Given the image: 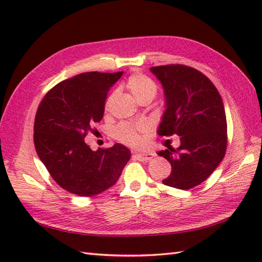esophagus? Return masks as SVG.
<instances>
[{"label": "esophagus", "mask_w": 262, "mask_h": 262, "mask_svg": "<svg viewBox=\"0 0 262 262\" xmlns=\"http://www.w3.org/2000/svg\"><path fill=\"white\" fill-rule=\"evenodd\" d=\"M134 157L138 161H142V162H147V161H151L155 157V154L152 153V152H148V153H136Z\"/></svg>", "instance_id": "34e87169"}]
</instances>
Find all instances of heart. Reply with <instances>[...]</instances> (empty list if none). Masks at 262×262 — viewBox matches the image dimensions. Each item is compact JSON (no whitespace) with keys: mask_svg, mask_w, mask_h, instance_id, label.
Listing matches in <instances>:
<instances>
[{"mask_svg":"<svg viewBox=\"0 0 262 262\" xmlns=\"http://www.w3.org/2000/svg\"><path fill=\"white\" fill-rule=\"evenodd\" d=\"M126 86L134 98L140 101L142 99L154 98L158 93V86L153 80L143 74H133L126 82ZM147 124L140 122L137 125H132L128 122L120 124L116 129V136L121 142L129 144L133 146H141L143 140L140 133L146 130Z\"/></svg>","mask_w":262,"mask_h":262,"instance_id":"b5f03b06","label":"heart"}]
</instances>
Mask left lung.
Masks as SVG:
<instances>
[{
    "label": "left lung",
    "instance_id": "8db88e82",
    "mask_svg": "<svg viewBox=\"0 0 262 262\" xmlns=\"http://www.w3.org/2000/svg\"><path fill=\"white\" fill-rule=\"evenodd\" d=\"M149 71L164 92L159 135L180 137L177 149L158 153L172 166L163 183L187 190L207 179L224 158L227 124L223 100L207 76L189 66H155Z\"/></svg>",
    "mask_w": 262,
    "mask_h": 262
}]
</instances>
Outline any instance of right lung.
Returning <instances> with one entry per match:
<instances>
[{"mask_svg": "<svg viewBox=\"0 0 262 262\" xmlns=\"http://www.w3.org/2000/svg\"><path fill=\"white\" fill-rule=\"evenodd\" d=\"M124 72H86L62 81L49 91L37 110L33 142L39 159L65 190L90 197L114 186L130 151L116 143L92 151L84 138L102 119L107 94Z\"/></svg>", "mask_w": 262, "mask_h": 262, "instance_id": "1", "label": "right lung"}]
</instances>
